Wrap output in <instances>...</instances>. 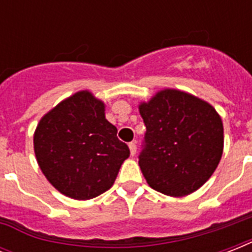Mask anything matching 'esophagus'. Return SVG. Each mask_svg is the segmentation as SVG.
Masks as SVG:
<instances>
[{"label": "esophagus", "mask_w": 252, "mask_h": 252, "mask_svg": "<svg viewBox=\"0 0 252 252\" xmlns=\"http://www.w3.org/2000/svg\"><path fill=\"white\" fill-rule=\"evenodd\" d=\"M129 150H130V156H134V154H136V152H137V146H136V142H130Z\"/></svg>", "instance_id": "obj_1"}]
</instances>
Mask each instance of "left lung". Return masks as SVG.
Returning a JSON list of instances; mask_svg holds the SVG:
<instances>
[{
	"label": "left lung",
	"mask_w": 252,
	"mask_h": 252,
	"mask_svg": "<svg viewBox=\"0 0 252 252\" xmlns=\"http://www.w3.org/2000/svg\"><path fill=\"white\" fill-rule=\"evenodd\" d=\"M146 133L138 165L156 191L180 197L199 189L223 150L222 120L197 96L166 89L138 106Z\"/></svg>",
	"instance_id": "obj_1"
}]
</instances>
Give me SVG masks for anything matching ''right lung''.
Listing matches in <instances>:
<instances>
[{
  "label": "right lung",
  "mask_w": 252,
  "mask_h": 252,
  "mask_svg": "<svg viewBox=\"0 0 252 252\" xmlns=\"http://www.w3.org/2000/svg\"><path fill=\"white\" fill-rule=\"evenodd\" d=\"M104 116V103L90 91H78L39 122L33 150L40 170L63 195L96 197L114 184L129 148Z\"/></svg>",
  "instance_id": "obj_1"
}]
</instances>
